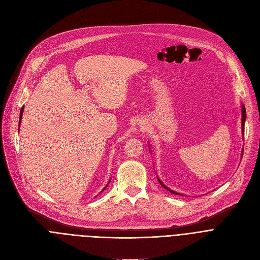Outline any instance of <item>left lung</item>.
I'll return each mask as SVG.
<instances>
[{
	"instance_id": "8db88e82",
	"label": "left lung",
	"mask_w": 260,
	"mask_h": 260,
	"mask_svg": "<svg viewBox=\"0 0 260 260\" xmlns=\"http://www.w3.org/2000/svg\"><path fill=\"white\" fill-rule=\"evenodd\" d=\"M246 118H247V114H246V108H245V106L243 105V103H241V132H243V136L245 135V122H246ZM149 147V150H151L150 149V146H148ZM243 153H244V149L241 150V157H243ZM157 179H158V181H159V183L166 189V190H168L169 192H171V193H174V194H179V196H184L183 193H180V192H177V191H175V190H171L170 188H168L160 179H159V177H157Z\"/></svg>"
}]
</instances>
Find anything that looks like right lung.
<instances>
[{
	"instance_id": "obj_1",
	"label": "right lung",
	"mask_w": 260,
	"mask_h": 260,
	"mask_svg": "<svg viewBox=\"0 0 260 260\" xmlns=\"http://www.w3.org/2000/svg\"><path fill=\"white\" fill-rule=\"evenodd\" d=\"M23 112H24V107H22V109H21V113H20V121H19V129H20V125H21V120H22V117H23ZM110 183V182H109ZM108 187V185L105 187V188H103V190H105L106 188ZM103 190H102V191H103ZM101 191V192H102Z\"/></svg>"
}]
</instances>
